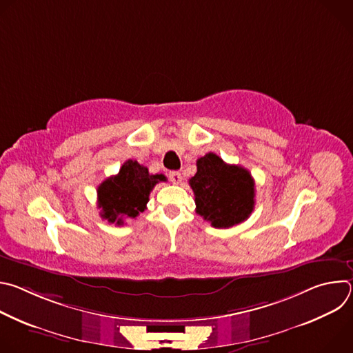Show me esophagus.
I'll return each mask as SVG.
<instances>
[{
    "mask_svg": "<svg viewBox=\"0 0 353 353\" xmlns=\"http://www.w3.org/2000/svg\"><path fill=\"white\" fill-rule=\"evenodd\" d=\"M169 179L173 184H180L183 181V176L180 172H170L169 173Z\"/></svg>",
    "mask_w": 353,
    "mask_h": 353,
    "instance_id": "esophagus-1",
    "label": "esophagus"
}]
</instances>
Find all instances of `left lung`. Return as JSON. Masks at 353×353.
<instances>
[{
    "mask_svg": "<svg viewBox=\"0 0 353 353\" xmlns=\"http://www.w3.org/2000/svg\"><path fill=\"white\" fill-rule=\"evenodd\" d=\"M188 183L195 196V212L214 228L239 225L254 210L256 188L250 172L228 165L214 152L196 161V173Z\"/></svg>",
    "mask_w": 353,
    "mask_h": 353,
    "instance_id": "1",
    "label": "left lung"
}]
</instances>
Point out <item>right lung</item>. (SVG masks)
Here are the masks:
<instances>
[{
  "label": "right lung",
  "instance_id": "1",
  "mask_svg": "<svg viewBox=\"0 0 353 353\" xmlns=\"http://www.w3.org/2000/svg\"><path fill=\"white\" fill-rule=\"evenodd\" d=\"M159 181H166V177L149 174L145 166L128 159L116 176L97 187V207L102 210L100 216L117 226L124 223V218H137L146 210L149 194Z\"/></svg>",
  "mask_w": 353,
  "mask_h": 353
}]
</instances>
